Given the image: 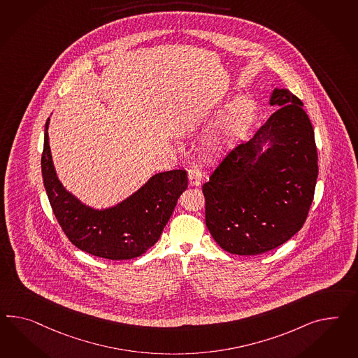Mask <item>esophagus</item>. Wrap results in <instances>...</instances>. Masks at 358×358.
Listing matches in <instances>:
<instances>
[{"label": "esophagus", "mask_w": 358, "mask_h": 358, "mask_svg": "<svg viewBox=\"0 0 358 358\" xmlns=\"http://www.w3.org/2000/svg\"><path fill=\"white\" fill-rule=\"evenodd\" d=\"M188 182L191 185H200L201 184L202 174L199 167L192 166L188 169Z\"/></svg>", "instance_id": "34e87169"}]
</instances>
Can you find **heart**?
<instances>
[{
  "label": "heart",
  "mask_w": 358,
  "mask_h": 358,
  "mask_svg": "<svg viewBox=\"0 0 358 358\" xmlns=\"http://www.w3.org/2000/svg\"><path fill=\"white\" fill-rule=\"evenodd\" d=\"M255 122V106L247 97L229 102L217 124V138L222 144L234 145L245 138Z\"/></svg>",
  "instance_id": "1"
}]
</instances>
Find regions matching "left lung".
<instances>
[{
    "label": "left lung",
    "instance_id": "left-lung-1",
    "mask_svg": "<svg viewBox=\"0 0 358 358\" xmlns=\"http://www.w3.org/2000/svg\"><path fill=\"white\" fill-rule=\"evenodd\" d=\"M270 105L279 109L202 185L206 227L231 255L255 256L285 244L303 227L314 199L318 153L303 102L275 90Z\"/></svg>",
    "mask_w": 358,
    "mask_h": 358
}]
</instances>
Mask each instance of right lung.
Returning a JSON list of instances; mask_svg holds the SVG:
<instances>
[{
  "mask_svg": "<svg viewBox=\"0 0 358 358\" xmlns=\"http://www.w3.org/2000/svg\"><path fill=\"white\" fill-rule=\"evenodd\" d=\"M45 123L41 173L55 220L73 245L113 261L141 256L153 247L187 189L184 170L159 173L126 201L108 210H93L66 192L57 179Z\"/></svg>",
  "mask_w": 358,
  "mask_h": 358,
  "instance_id": "1",
  "label": "right lung"
}]
</instances>
